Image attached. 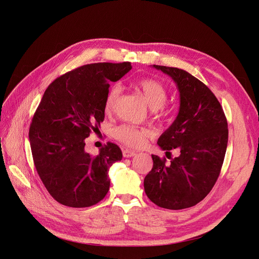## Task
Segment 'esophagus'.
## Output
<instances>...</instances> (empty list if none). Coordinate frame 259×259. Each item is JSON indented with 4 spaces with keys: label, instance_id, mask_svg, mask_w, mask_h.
Returning <instances> with one entry per match:
<instances>
[{
    "label": "esophagus",
    "instance_id": "esophagus-1",
    "mask_svg": "<svg viewBox=\"0 0 259 259\" xmlns=\"http://www.w3.org/2000/svg\"><path fill=\"white\" fill-rule=\"evenodd\" d=\"M135 154H137V152L131 150V149H124V150H122V155H124V157H132Z\"/></svg>",
    "mask_w": 259,
    "mask_h": 259
}]
</instances>
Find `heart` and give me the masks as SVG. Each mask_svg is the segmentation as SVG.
Masks as SVG:
<instances>
[{
    "label": "heart",
    "mask_w": 259,
    "mask_h": 259,
    "mask_svg": "<svg viewBox=\"0 0 259 259\" xmlns=\"http://www.w3.org/2000/svg\"><path fill=\"white\" fill-rule=\"evenodd\" d=\"M137 88L140 90L144 99L152 109L162 110L168 99V91L160 81L154 78H142L137 81ZM122 88L119 84H114L109 88L105 99V112L111 113L115 104L121 94ZM150 131L146 128H141L130 124H122L114 129V137L119 142L130 147H141L144 145L146 138L149 137Z\"/></svg>",
    "instance_id": "obj_1"
}]
</instances>
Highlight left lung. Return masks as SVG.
I'll return each instance as SVG.
<instances>
[{"instance_id":"obj_1","label":"left lung","mask_w":259,"mask_h":259,"mask_svg":"<svg viewBox=\"0 0 259 259\" xmlns=\"http://www.w3.org/2000/svg\"><path fill=\"white\" fill-rule=\"evenodd\" d=\"M153 67L172 77L181 98L178 116L157 144L166 155L173 149L180 155L170 156V162L152 155L145 192L160 208L186 209L205 198L219 179L228 145V122L219 100L198 78L179 68Z\"/></svg>"}]
</instances>
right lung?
<instances>
[{"label":"right lung","mask_w":259,"mask_h":259,"mask_svg":"<svg viewBox=\"0 0 259 259\" xmlns=\"http://www.w3.org/2000/svg\"><path fill=\"white\" fill-rule=\"evenodd\" d=\"M131 68L130 62L84 65L54 79L43 95L29 129L31 152L47 191L64 206L90 207L109 191V168L121 150L107 143L92 156L85 139L104 120L110 84Z\"/></svg>","instance_id":"1"}]
</instances>
